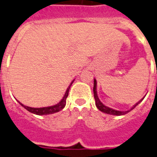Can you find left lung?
Here are the masks:
<instances>
[{"label": "left lung", "instance_id": "left-lung-1", "mask_svg": "<svg viewBox=\"0 0 157 157\" xmlns=\"http://www.w3.org/2000/svg\"><path fill=\"white\" fill-rule=\"evenodd\" d=\"M93 92H94V98H95V101H96V107L98 108V109L100 110L101 112L103 113H108V114H111V115H117V116H120V115H124V114H126L127 113H129L130 110L134 109L136 106H137L139 104H140L144 98L142 100H140V101L138 103H136L134 106H133L130 110L128 111H117V110H115V109H113L111 108H109L107 106H105V105H103L102 103L100 102V100H99L98 98V96H97V93H96V80L94 79V86H93Z\"/></svg>", "mask_w": 157, "mask_h": 157}]
</instances>
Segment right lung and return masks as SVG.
Segmentation results:
<instances>
[{"label":"right lung","instance_id":"right-lung-1","mask_svg":"<svg viewBox=\"0 0 157 157\" xmlns=\"http://www.w3.org/2000/svg\"><path fill=\"white\" fill-rule=\"evenodd\" d=\"M73 82H74V81H73ZM73 82H71V85L69 86V87L67 88V90H66V93H65V96H64V97L62 98V100H61L58 104H57V105H52V106H49V107L31 108V107H28V106H25V105H23L20 102L19 104L22 105V106H23V107H24L27 111L32 113L34 114H37V115H47V114H52V113H54L59 112V111H61V109H63L64 107L66 106V98H67V96H68L69 90H70V88H71V86L72 85Z\"/></svg>","mask_w":157,"mask_h":157}]
</instances>
